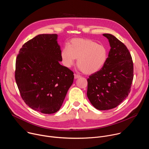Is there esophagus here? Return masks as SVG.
<instances>
[{"label":"esophagus","mask_w":149,"mask_h":149,"mask_svg":"<svg viewBox=\"0 0 149 149\" xmlns=\"http://www.w3.org/2000/svg\"><path fill=\"white\" fill-rule=\"evenodd\" d=\"M80 75H78V74H74V78L75 79H77V78H80Z\"/></svg>","instance_id":"34e87169"}]
</instances>
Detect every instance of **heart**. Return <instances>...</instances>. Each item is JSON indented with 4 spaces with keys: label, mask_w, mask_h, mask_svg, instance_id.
<instances>
[{
    "label": "heart",
    "mask_w": 149,
    "mask_h": 149,
    "mask_svg": "<svg viewBox=\"0 0 149 149\" xmlns=\"http://www.w3.org/2000/svg\"><path fill=\"white\" fill-rule=\"evenodd\" d=\"M107 55V50L104 45L85 38L72 39L61 52L63 65L70 68L77 59V65L86 74L100 71L105 63Z\"/></svg>",
    "instance_id": "1"
}]
</instances>
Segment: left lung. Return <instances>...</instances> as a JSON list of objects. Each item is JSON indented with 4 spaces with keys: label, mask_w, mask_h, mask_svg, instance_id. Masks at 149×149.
Here are the masks:
<instances>
[{
    "label": "left lung",
    "mask_w": 149,
    "mask_h": 149,
    "mask_svg": "<svg viewBox=\"0 0 149 149\" xmlns=\"http://www.w3.org/2000/svg\"><path fill=\"white\" fill-rule=\"evenodd\" d=\"M111 49L103 67L88 78L87 97L99 110L114 109L130 92L133 79V63L126 46L114 35L102 34Z\"/></svg>",
    "instance_id": "8db88e82"
}]
</instances>
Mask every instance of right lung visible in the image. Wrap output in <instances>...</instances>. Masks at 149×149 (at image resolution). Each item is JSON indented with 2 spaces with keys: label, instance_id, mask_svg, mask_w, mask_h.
<instances>
[{
  "label": "right lung",
  "instance_id": "right-lung-1",
  "mask_svg": "<svg viewBox=\"0 0 149 149\" xmlns=\"http://www.w3.org/2000/svg\"><path fill=\"white\" fill-rule=\"evenodd\" d=\"M56 34H40L20 48L15 80L21 97L32 109L53 114L61 108L74 81V73L61 65Z\"/></svg>",
  "mask_w": 149,
  "mask_h": 149
}]
</instances>
